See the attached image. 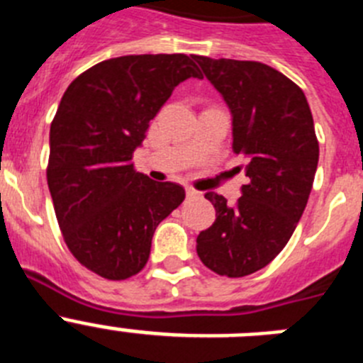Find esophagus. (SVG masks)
<instances>
[{"label":"esophagus","mask_w":363,"mask_h":363,"mask_svg":"<svg viewBox=\"0 0 363 363\" xmlns=\"http://www.w3.org/2000/svg\"><path fill=\"white\" fill-rule=\"evenodd\" d=\"M185 192H187V198H200V192H198L196 189L187 187V189H185Z\"/></svg>","instance_id":"34e87169"}]
</instances>
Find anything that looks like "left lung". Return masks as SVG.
I'll use <instances>...</instances> for the list:
<instances>
[{"label":"left lung","instance_id":"obj_1","mask_svg":"<svg viewBox=\"0 0 363 363\" xmlns=\"http://www.w3.org/2000/svg\"><path fill=\"white\" fill-rule=\"evenodd\" d=\"M233 116V150L247 158L249 184L234 205L205 198L216 220L201 230L196 252L220 277L264 269L287 245L300 221L318 167V140L306 94L287 76L259 62L194 56Z\"/></svg>","mask_w":363,"mask_h":363}]
</instances>
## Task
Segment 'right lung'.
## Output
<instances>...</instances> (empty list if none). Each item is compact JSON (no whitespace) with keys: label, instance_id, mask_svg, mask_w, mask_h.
<instances>
[{"label":"right lung","instance_id":"obj_1","mask_svg":"<svg viewBox=\"0 0 363 363\" xmlns=\"http://www.w3.org/2000/svg\"><path fill=\"white\" fill-rule=\"evenodd\" d=\"M189 78L203 76L185 54L112 57L79 74L60 101L47 184L69 251L101 278L142 271L156 227L184 201L182 185L134 171L133 154Z\"/></svg>","mask_w":363,"mask_h":363}]
</instances>
